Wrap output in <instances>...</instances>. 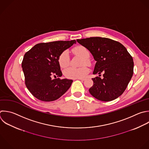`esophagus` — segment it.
I'll return each instance as SVG.
<instances>
[{"label": "esophagus", "instance_id": "esophagus-1", "mask_svg": "<svg viewBox=\"0 0 149 149\" xmlns=\"http://www.w3.org/2000/svg\"><path fill=\"white\" fill-rule=\"evenodd\" d=\"M78 80H82V81H84L85 79H83V78H81V79H77Z\"/></svg>", "mask_w": 149, "mask_h": 149}]
</instances>
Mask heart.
Returning a JSON list of instances; mask_svg holds the SVG:
<instances>
[{
    "mask_svg": "<svg viewBox=\"0 0 149 149\" xmlns=\"http://www.w3.org/2000/svg\"><path fill=\"white\" fill-rule=\"evenodd\" d=\"M72 51L75 54L81 56L84 59L82 63L83 65L89 63L88 58L90 57V52L86 47L79 45L74 47L72 49ZM58 61L61 68H67L69 64L68 51L66 50L62 51L58 56ZM89 70L86 66H83L79 68L70 67L65 70L64 74L67 78L69 79H81L84 78L87 74Z\"/></svg>",
    "mask_w": 149,
    "mask_h": 149,
    "instance_id": "heart-1",
    "label": "heart"
}]
</instances>
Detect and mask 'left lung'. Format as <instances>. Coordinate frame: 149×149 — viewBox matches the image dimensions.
<instances>
[{
    "mask_svg": "<svg viewBox=\"0 0 149 149\" xmlns=\"http://www.w3.org/2000/svg\"><path fill=\"white\" fill-rule=\"evenodd\" d=\"M86 47L96 61L93 74L104 73L103 79L93 78L90 93L102 101H112L125 91L133 73V61L120 42L107 38L90 37L77 40Z\"/></svg>",
    "mask_w": 149,
    "mask_h": 149,
    "instance_id": "8db88e82",
    "label": "left lung"
}]
</instances>
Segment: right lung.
Instances as JSON below:
<instances>
[{
    "mask_svg": "<svg viewBox=\"0 0 149 149\" xmlns=\"http://www.w3.org/2000/svg\"><path fill=\"white\" fill-rule=\"evenodd\" d=\"M76 42L72 40L40 43L25 54L22 66L26 86L33 96L42 101H53L70 88L72 80L56 79L62 75L58 58Z\"/></svg>",
    "mask_w": 149,
    "mask_h": 149,
    "instance_id": "1",
    "label": "right lung"
}]
</instances>
